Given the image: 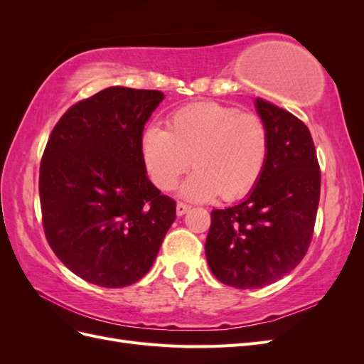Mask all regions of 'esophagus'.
<instances>
[{
    "label": "esophagus",
    "mask_w": 364,
    "mask_h": 364,
    "mask_svg": "<svg viewBox=\"0 0 364 364\" xmlns=\"http://www.w3.org/2000/svg\"><path fill=\"white\" fill-rule=\"evenodd\" d=\"M190 205H186V203H182V202H179L178 205H176V214H178L179 217L181 215H185L186 213H188L190 211Z\"/></svg>",
    "instance_id": "1"
}]
</instances>
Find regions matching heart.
Instances as JSON below:
<instances>
[{
	"mask_svg": "<svg viewBox=\"0 0 364 364\" xmlns=\"http://www.w3.org/2000/svg\"><path fill=\"white\" fill-rule=\"evenodd\" d=\"M269 147V132L259 117L214 102L181 107L171 114L168 129L150 124L141 136L142 159L158 188L173 190L194 164L197 168L181 194L196 202L249 194L266 168Z\"/></svg>",
	"mask_w": 364,
	"mask_h": 364,
	"instance_id": "heart-1",
	"label": "heart"
}]
</instances>
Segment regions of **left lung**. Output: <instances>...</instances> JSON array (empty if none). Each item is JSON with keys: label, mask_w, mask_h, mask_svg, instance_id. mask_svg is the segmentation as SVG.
<instances>
[{"label": "left lung", "mask_w": 364, "mask_h": 364, "mask_svg": "<svg viewBox=\"0 0 364 364\" xmlns=\"http://www.w3.org/2000/svg\"><path fill=\"white\" fill-rule=\"evenodd\" d=\"M257 112L269 132L266 168L247 199L214 209L205 243L214 277L235 289L277 282L310 247L321 197V170L310 130L262 98Z\"/></svg>", "instance_id": "1"}]
</instances>
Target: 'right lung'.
<instances>
[{"label": "right lung", "instance_id": "1", "mask_svg": "<svg viewBox=\"0 0 364 364\" xmlns=\"http://www.w3.org/2000/svg\"><path fill=\"white\" fill-rule=\"evenodd\" d=\"M161 91L112 86L71 106L39 170L50 247L77 277L106 289L139 281L176 218V202L147 178L144 124Z\"/></svg>", "mask_w": 364, "mask_h": 364}]
</instances>
